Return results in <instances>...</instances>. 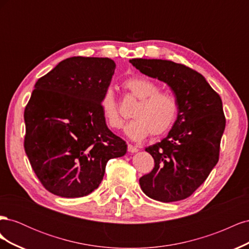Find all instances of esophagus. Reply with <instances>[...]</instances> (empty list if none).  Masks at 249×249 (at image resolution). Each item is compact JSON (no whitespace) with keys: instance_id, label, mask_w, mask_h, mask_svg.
I'll return each mask as SVG.
<instances>
[{"instance_id":"1","label":"esophagus","mask_w":249,"mask_h":249,"mask_svg":"<svg viewBox=\"0 0 249 249\" xmlns=\"http://www.w3.org/2000/svg\"><path fill=\"white\" fill-rule=\"evenodd\" d=\"M127 150H129L130 153H137L138 148H137V146H135V145L127 144Z\"/></svg>"}]
</instances>
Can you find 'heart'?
Returning a JSON list of instances; mask_svg holds the SVG:
<instances>
[{
  "label": "heart",
  "mask_w": 249,
  "mask_h": 249,
  "mask_svg": "<svg viewBox=\"0 0 249 249\" xmlns=\"http://www.w3.org/2000/svg\"><path fill=\"white\" fill-rule=\"evenodd\" d=\"M124 88L138 100L132 111V119L124 127L126 136L133 140H142L149 134L158 137L168 132L178 116V102L169 92L160 91L156 83L148 78L136 76L123 82ZM104 122L112 130L123 125L114 91L105 89L100 102Z\"/></svg>",
  "instance_id": "1"
}]
</instances>
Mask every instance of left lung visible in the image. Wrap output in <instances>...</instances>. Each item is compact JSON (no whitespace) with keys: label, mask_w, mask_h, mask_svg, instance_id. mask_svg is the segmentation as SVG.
I'll return each instance as SVG.
<instances>
[{"label":"left lung","mask_w":249,"mask_h":249,"mask_svg":"<svg viewBox=\"0 0 249 249\" xmlns=\"http://www.w3.org/2000/svg\"><path fill=\"white\" fill-rule=\"evenodd\" d=\"M142 73L163 81L178 102V117L167 137L145 148L155 167L139 179L148 197L182 200L197 189L219 160L225 129L222 101L202 74L184 64L161 59H132Z\"/></svg>","instance_id":"1"}]
</instances>
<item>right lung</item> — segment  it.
Masks as SVG:
<instances>
[{"mask_svg": "<svg viewBox=\"0 0 249 249\" xmlns=\"http://www.w3.org/2000/svg\"><path fill=\"white\" fill-rule=\"evenodd\" d=\"M114 70L109 58L71 57L36 82L24 113V147L49 192L86 196L100 186L108 161L126 153L100 106Z\"/></svg>", "mask_w": 249, "mask_h": 249, "instance_id": "1", "label": "right lung"}]
</instances>
